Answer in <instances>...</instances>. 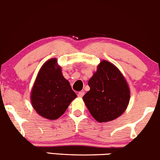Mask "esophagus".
Here are the masks:
<instances>
[{
	"mask_svg": "<svg viewBox=\"0 0 160 160\" xmlns=\"http://www.w3.org/2000/svg\"><path fill=\"white\" fill-rule=\"evenodd\" d=\"M84 95V91H81L79 92H78V97L79 98H82Z\"/></svg>",
	"mask_w": 160,
	"mask_h": 160,
	"instance_id": "esophagus-1",
	"label": "esophagus"
}]
</instances>
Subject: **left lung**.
I'll return each instance as SVG.
<instances>
[{
    "instance_id": "1",
    "label": "left lung",
    "mask_w": 160,
    "mask_h": 160,
    "mask_svg": "<svg viewBox=\"0 0 160 160\" xmlns=\"http://www.w3.org/2000/svg\"><path fill=\"white\" fill-rule=\"evenodd\" d=\"M88 85L90 90L85 94L83 100L98 122L112 121L126 110L130 101V89L115 65L102 61Z\"/></svg>"
}]
</instances>
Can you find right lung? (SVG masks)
<instances>
[{
  "mask_svg": "<svg viewBox=\"0 0 160 160\" xmlns=\"http://www.w3.org/2000/svg\"><path fill=\"white\" fill-rule=\"evenodd\" d=\"M56 63V59H51L43 65L31 92L33 108L41 117L51 120L60 117L76 98L61 68H55Z\"/></svg>",
  "mask_w": 160,
  "mask_h": 160,
  "instance_id": "1",
  "label": "right lung"
}]
</instances>
